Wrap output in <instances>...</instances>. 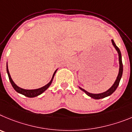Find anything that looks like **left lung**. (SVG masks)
Here are the masks:
<instances>
[{"instance_id": "obj_1", "label": "left lung", "mask_w": 132, "mask_h": 132, "mask_svg": "<svg viewBox=\"0 0 132 132\" xmlns=\"http://www.w3.org/2000/svg\"><path fill=\"white\" fill-rule=\"evenodd\" d=\"M112 43L114 47L116 48V51L118 52V60H119V72H118V76L116 78V81H115V82L114 83L113 85H112V87H110V89L107 90V91H104V92L101 93H98V94H94V93H91L87 92V91H85V89H84L81 88L80 87H79V89H80L81 91H83L84 92H85L87 95L88 96H89L90 97L93 98H95V99H100V98H103L104 97H106L108 96H110V95H112L114 92L115 91V90L117 89L118 87V85H119L120 81L121 78H122V73H123V64H122V55H121V53L120 51L119 48H118L117 46L116 45V44H115L114 41L112 39Z\"/></svg>"}]
</instances>
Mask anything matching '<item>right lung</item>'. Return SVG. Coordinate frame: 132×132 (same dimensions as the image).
<instances>
[{"mask_svg": "<svg viewBox=\"0 0 132 132\" xmlns=\"http://www.w3.org/2000/svg\"><path fill=\"white\" fill-rule=\"evenodd\" d=\"M6 71H7V73H8V78H9V80H10V83H11L12 85L13 88L15 89V91H17L18 93H20V94H22L23 95H25L26 97H37V96L39 95L42 94L49 87V86L51 85V84H52L53 82V78H54V75H55L56 72L57 71V70L54 72L53 73V78H52L51 80L50 81V82L48 83L47 85H45V86L42 87L41 88H39V89H22L20 87L18 86L13 81L12 79L11 78V76H10V74L9 73V70H8V64H6Z\"/></svg>", "mask_w": 132, "mask_h": 132, "instance_id": "obj_1", "label": "right lung"}]
</instances>
